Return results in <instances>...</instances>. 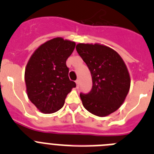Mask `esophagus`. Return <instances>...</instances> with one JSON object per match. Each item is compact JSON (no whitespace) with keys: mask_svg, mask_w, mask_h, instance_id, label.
Returning <instances> with one entry per match:
<instances>
[{"mask_svg":"<svg viewBox=\"0 0 154 154\" xmlns=\"http://www.w3.org/2000/svg\"><path fill=\"white\" fill-rule=\"evenodd\" d=\"M75 83H76V85H77V87H79V79L76 80Z\"/></svg>","mask_w":154,"mask_h":154,"instance_id":"obj_1","label":"esophagus"}]
</instances>
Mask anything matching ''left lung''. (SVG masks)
I'll return each mask as SVG.
<instances>
[{"label": "left lung", "mask_w": 154, "mask_h": 154, "mask_svg": "<svg viewBox=\"0 0 154 154\" xmlns=\"http://www.w3.org/2000/svg\"><path fill=\"white\" fill-rule=\"evenodd\" d=\"M92 79V90L80 94L89 112L103 117L116 111L125 101L130 88V76L123 58L115 50L100 44L76 45Z\"/></svg>", "instance_id": "8db88e82"}]
</instances>
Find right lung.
Returning a JSON list of instances; mask_svg holds the SVG:
<instances>
[{
	"label": "right lung",
	"mask_w": 154,
	"mask_h": 154,
	"mask_svg": "<svg viewBox=\"0 0 154 154\" xmlns=\"http://www.w3.org/2000/svg\"><path fill=\"white\" fill-rule=\"evenodd\" d=\"M75 47V42L58 37L41 45L29 58L24 72L27 95L41 112L58 111L76 86L66 66Z\"/></svg>",
	"instance_id": "right-lung-1"
}]
</instances>
